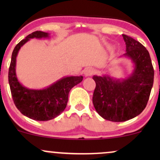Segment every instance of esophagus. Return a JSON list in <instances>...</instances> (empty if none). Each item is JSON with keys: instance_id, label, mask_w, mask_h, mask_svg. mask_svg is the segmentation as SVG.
Masks as SVG:
<instances>
[{"instance_id": "34e87169", "label": "esophagus", "mask_w": 160, "mask_h": 160, "mask_svg": "<svg viewBox=\"0 0 160 160\" xmlns=\"http://www.w3.org/2000/svg\"><path fill=\"white\" fill-rule=\"evenodd\" d=\"M94 73H95V70L92 68H87L84 70V74H85L86 77L92 76Z\"/></svg>"}]
</instances>
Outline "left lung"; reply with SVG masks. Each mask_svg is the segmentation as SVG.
<instances>
[{"mask_svg":"<svg viewBox=\"0 0 160 160\" xmlns=\"http://www.w3.org/2000/svg\"><path fill=\"white\" fill-rule=\"evenodd\" d=\"M126 47L124 56L134 63L126 79L108 75L93 76L95 89L92 97L97 113L107 120L124 122L137 117L148 104L153 84L154 70L147 49L131 37L122 34Z\"/></svg>","mask_w":160,"mask_h":160,"instance_id":"obj_1","label":"left lung"}]
</instances>
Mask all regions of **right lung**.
<instances>
[{
	"mask_svg": "<svg viewBox=\"0 0 160 160\" xmlns=\"http://www.w3.org/2000/svg\"><path fill=\"white\" fill-rule=\"evenodd\" d=\"M49 38L48 33L37 31L28 34L16 46L12 53L8 80L11 95L17 109L25 117L38 121L52 120L64 111L69 92L82 80V76H71L43 89H30L19 82L16 74V56L22 46L32 38Z\"/></svg>",
	"mask_w": 160,
	"mask_h": 160,
	"instance_id": "obj_1",
	"label": "right lung"
}]
</instances>
